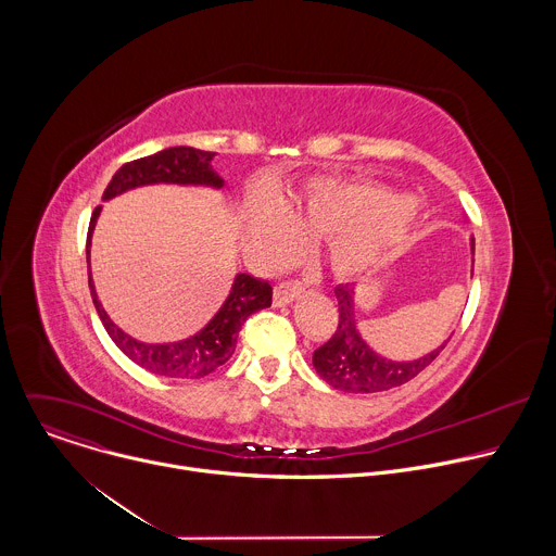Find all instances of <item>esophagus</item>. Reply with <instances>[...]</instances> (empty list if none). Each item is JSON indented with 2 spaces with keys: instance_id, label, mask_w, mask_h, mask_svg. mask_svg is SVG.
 <instances>
[{
  "instance_id": "1",
  "label": "esophagus",
  "mask_w": 556,
  "mask_h": 556,
  "mask_svg": "<svg viewBox=\"0 0 556 556\" xmlns=\"http://www.w3.org/2000/svg\"><path fill=\"white\" fill-rule=\"evenodd\" d=\"M303 283L301 281H281L279 286H275V305H286L292 299H296L303 292Z\"/></svg>"
}]
</instances>
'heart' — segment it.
<instances>
[{"mask_svg":"<svg viewBox=\"0 0 556 556\" xmlns=\"http://www.w3.org/2000/svg\"><path fill=\"white\" fill-rule=\"evenodd\" d=\"M409 222L407 200L363 185H314L288 213L260 204L251 213V240L260 255L281 260L301 247V231L328 237L332 266L356 275L378 262L387 244Z\"/></svg>","mask_w":556,"mask_h":556,"instance_id":"obj_1","label":"heart"}]
</instances>
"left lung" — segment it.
<instances>
[{"instance_id":"left-lung-1","label":"left lung","mask_w":556,"mask_h":556,"mask_svg":"<svg viewBox=\"0 0 556 556\" xmlns=\"http://www.w3.org/2000/svg\"><path fill=\"white\" fill-rule=\"evenodd\" d=\"M475 253V242L470 240ZM339 301V324L328 343L314 350L312 363L328 384L348 393H374L401 387L414 380L425 367H429L438 354L446 348L444 341L438 350L416 361H389L376 354L358 334L354 319V288L350 283L334 288Z\"/></svg>"}]
</instances>
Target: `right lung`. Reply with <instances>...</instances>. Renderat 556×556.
<instances>
[{
  "mask_svg": "<svg viewBox=\"0 0 556 556\" xmlns=\"http://www.w3.org/2000/svg\"><path fill=\"white\" fill-rule=\"evenodd\" d=\"M213 155H215L213 151H202L193 147H169L153 155L138 157V161L125 163L114 174V178L110 180L103 193V200H110L127 189L155 185V182L208 185L219 189L224 180L211 167ZM99 213H101V206L94 208L90 217V228H88V247H86L88 279H90L94 307L101 316L110 339L116 343V348L136 365L149 369L151 374L167 376V378H202L215 371L219 365H224L235 352V343H237V337H240L244 321L253 312L264 309L273 303V286L251 275H237L228 299L208 321V326L200 330L195 337L178 343H165V345L140 343L112 324L101 301L97 299V290L90 277V237H92Z\"/></svg>",
  "mask_w": 556,
  "mask_h": 556,
  "instance_id": "obj_1",
  "label": "right lung"
}]
</instances>
